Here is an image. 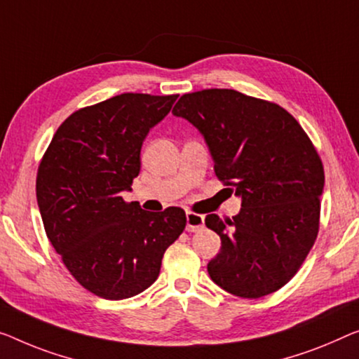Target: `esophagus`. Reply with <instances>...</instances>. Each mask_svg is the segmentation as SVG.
I'll list each match as a JSON object with an SVG mask.
<instances>
[{
	"mask_svg": "<svg viewBox=\"0 0 359 359\" xmlns=\"http://www.w3.org/2000/svg\"><path fill=\"white\" fill-rule=\"evenodd\" d=\"M205 227V217L201 214H195L189 211L187 212V231L189 232H200Z\"/></svg>",
	"mask_w": 359,
	"mask_h": 359,
	"instance_id": "esophagus-1",
	"label": "esophagus"
}]
</instances>
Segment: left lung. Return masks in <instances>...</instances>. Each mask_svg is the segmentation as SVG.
I'll return each instance as SVG.
<instances>
[{"mask_svg": "<svg viewBox=\"0 0 359 359\" xmlns=\"http://www.w3.org/2000/svg\"><path fill=\"white\" fill-rule=\"evenodd\" d=\"M172 114L198 128L214 172L242 200L232 219H205L221 237L208 274L235 297L261 298L279 290L318 237L324 168L316 148L279 104L235 90L187 93Z\"/></svg>", "mask_w": 359, "mask_h": 359, "instance_id": "1", "label": "left lung"}]
</instances>
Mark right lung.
<instances>
[{
	"label": "right lung",
	"instance_id": "obj_1",
	"mask_svg": "<svg viewBox=\"0 0 359 359\" xmlns=\"http://www.w3.org/2000/svg\"><path fill=\"white\" fill-rule=\"evenodd\" d=\"M177 95L122 93L79 109L57 128L36 174L48 238L80 285L106 299L135 297L158 279L164 251L184 232L180 208L126 203L148 132Z\"/></svg>",
	"mask_w": 359,
	"mask_h": 359
}]
</instances>
